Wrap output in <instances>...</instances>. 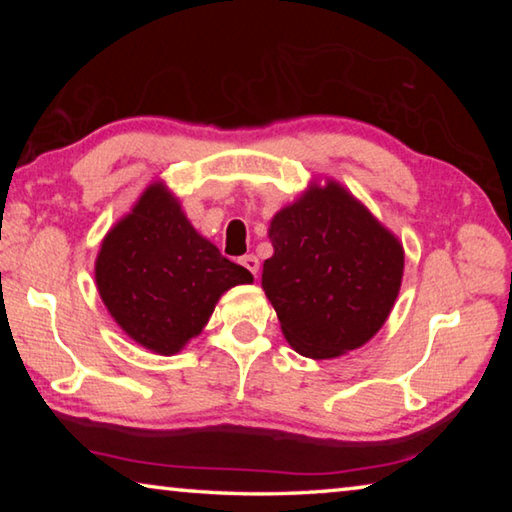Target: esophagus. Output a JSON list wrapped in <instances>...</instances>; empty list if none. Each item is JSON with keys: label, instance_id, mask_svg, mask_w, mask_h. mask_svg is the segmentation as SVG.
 <instances>
[{"label": "esophagus", "instance_id": "34e87169", "mask_svg": "<svg viewBox=\"0 0 512 512\" xmlns=\"http://www.w3.org/2000/svg\"><path fill=\"white\" fill-rule=\"evenodd\" d=\"M239 262H241V266H246L248 271L257 277V273H259V259L255 255H244V257L239 259Z\"/></svg>", "mask_w": 512, "mask_h": 512}]
</instances>
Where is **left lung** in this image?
Here are the masks:
<instances>
[{
  "instance_id": "8db88e82",
  "label": "left lung",
  "mask_w": 512,
  "mask_h": 512,
  "mask_svg": "<svg viewBox=\"0 0 512 512\" xmlns=\"http://www.w3.org/2000/svg\"><path fill=\"white\" fill-rule=\"evenodd\" d=\"M268 239L262 289L302 357L357 350L391 316L404 275L402 241L341 183H311L273 216Z\"/></svg>"
}]
</instances>
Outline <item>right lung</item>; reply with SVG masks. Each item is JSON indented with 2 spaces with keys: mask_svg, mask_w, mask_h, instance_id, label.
I'll return each mask as SVG.
<instances>
[{
  "mask_svg": "<svg viewBox=\"0 0 512 512\" xmlns=\"http://www.w3.org/2000/svg\"><path fill=\"white\" fill-rule=\"evenodd\" d=\"M94 280L115 323L171 357L203 332L223 293L253 275L198 235L178 196L155 180L103 237Z\"/></svg>",
  "mask_w": 512,
  "mask_h": 512,
  "instance_id": "right-lung-1",
  "label": "right lung"
}]
</instances>
